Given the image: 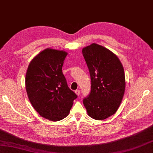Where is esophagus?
<instances>
[{"label":"esophagus","instance_id":"obj_1","mask_svg":"<svg viewBox=\"0 0 153 153\" xmlns=\"http://www.w3.org/2000/svg\"><path fill=\"white\" fill-rule=\"evenodd\" d=\"M75 93H76V94L77 96H79V95L80 94V90H79V89L76 90V91H75Z\"/></svg>","mask_w":153,"mask_h":153}]
</instances>
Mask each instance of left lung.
<instances>
[{
    "label": "left lung",
    "instance_id": "obj_1",
    "mask_svg": "<svg viewBox=\"0 0 153 153\" xmlns=\"http://www.w3.org/2000/svg\"><path fill=\"white\" fill-rule=\"evenodd\" d=\"M82 53L91 81V92L83 98V104L91 118L104 120L117 111L123 98V66L114 53L97 44L84 48Z\"/></svg>",
    "mask_w": 153,
    "mask_h": 153
}]
</instances>
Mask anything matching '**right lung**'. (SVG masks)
Instances as JSON below:
<instances>
[{
	"instance_id": "1",
	"label": "right lung",
	"mask_w": 153,
	"mask_h": 153,
	"mask_svg": "<svg viewBox=\"0 0 153 153\" xmlns=\"http://www.w3.org/2000/svg\"><path fill=\"white\" fill-rule=\"evenodd\" d=\"M67 53L46 49L28 65L26 91L34 109L44 118L58 121L68 116L77 98L68 87L62 68Z\"/></svg>"
}]
</instances>
